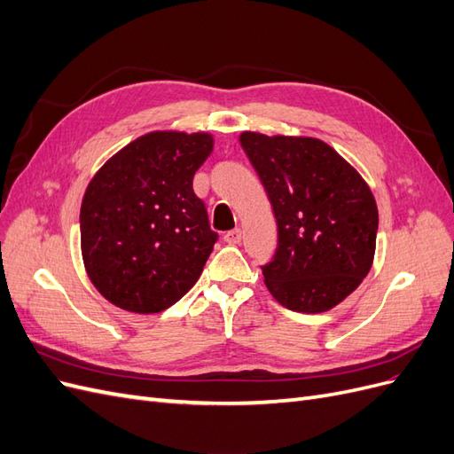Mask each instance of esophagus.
<instances>
[{
	"instance_id": "esophagus-1",
	"label": "esophagus",
	"mask_w": 454,
	"mask_h": 454,
	"mask_svg": "<svg viewBox=\"0 0 454 454\" xmlns=\"http://www.w3.org/2000/svg\"><path fill=\"white\" fill-rule=\"evenodd\" d=\"M223 240H225L227 244H239V242L242 240V231H240V229H232V231L225 232Z\"/></svg>"
}]
</instances>
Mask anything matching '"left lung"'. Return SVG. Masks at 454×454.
Returning <instances> with one entry per match:
<instances>
[{
  "mask_svg": "<svg viewBox=\"0 0 454 454\" xmlns=\"http://www.w3.org/2000/svg\"><path fill=\"white\" fill-rule=\"evenodd\" d=\"M239 140L277 219L278 248L261 267L267 290L295 312L337 307L373 265L379 210L369 185L318 138L246 130Z\"/></svg>",
  "mask_w": 454,
  "mask_h": 454,
  "instance_id": "obj_1",
  "label": "left lung"
}]
</instances>
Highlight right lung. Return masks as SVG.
<instances>
[{
	"label": "right lung",
	"mask_w": 454,
	"mask_h": 454,
	"mask_svg": "<svg viewBox=\"0 0 454 454\" xmlns=\"http://www.w3.org/2000/svg\"><path fill=\"white\" fill-rule=\"evenodd\" d=\"M212 149L210 132L153 130L92 176L81 202V255L109 303L153 314L195 286L217 240L193 191Z\"/></svg>",
	"instance_id": "obj_1"
}]
</instances>
